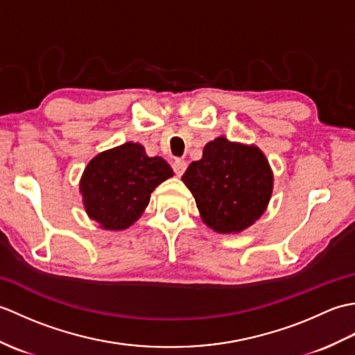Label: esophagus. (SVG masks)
<instances>
[{"label":"esophagus","instance_id":"obj_1","mask_svg":"<svg viewBox=\"0 0 355 355\" xmlns=\"http://www.w3.org/2000/svg\"><path fill=\"white\" fill-rule=\"evenodd\" d=\"M186 168H187V163L183 160V158H177V160L172 164V169H173V172H175L177 177H182Z\"/></svg>","mask_w":355,"mask_h":355}]
</instances>
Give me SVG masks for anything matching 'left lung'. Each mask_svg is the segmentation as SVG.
<instances>
[{"label":"left lung","instance_id":"obj_1","mask_svg":"<svg viewBox=\"0 0 355 355\" xmlns=\"http://www.w3.org/2000/svg\"><path fill=\"white\" fill-rule=\"evenodd\" d=\"M210 229L238 233L263 214L273 189V173L258 148L218 137L209 141L202 158L182 177Z\"/></svg>","mask_w":355,"mask_h":355}]
</instances>
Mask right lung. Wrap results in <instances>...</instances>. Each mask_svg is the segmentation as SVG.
Masks as SVG:
<instances>
[{
  "label": "right lung",
  "mask_w": 355,
  "mask_h": 355,
  "mask_svg": "<svg viewBox=\"0 0 355 355\" xmlns=\"http://www.w3.org/2000/svg\"><path fill=\"white\" fill-rule=\"evenodd\" d=\"M172 175L162 157H148L139 143L105 150L89 162L82 177L87 214L103 229L130 227L148 206L150 192Z\"/></svg>",
  "instance_id": "obj_1"
}]
</instances>
